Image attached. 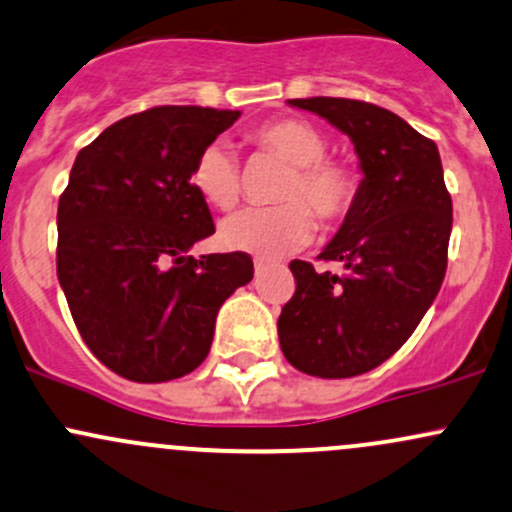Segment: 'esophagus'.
Listing matches in <instances>:
<instances>
[{
	"label": "esophagus",
	"mask_w": 512,
	"mask_h": 512,
	"mask_svg": "<svg viewBox=\"0 0 512 512\" xmlns=\"http://www.w3.org/2000/svg\"><path fill=\"white\" fill-rule=\"evenodd\" d=\"M265 270H267V262L265 260H255V272L262 274Z\"/></svg>",
	"instance_id": "34e87169"
}]
</instances>
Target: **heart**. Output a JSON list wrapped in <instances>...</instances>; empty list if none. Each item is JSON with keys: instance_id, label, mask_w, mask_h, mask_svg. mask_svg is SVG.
Instances as JSON below:
<instances>
[{"instance_id": "heart-1", "label": "heart", "mask_w": 512, "mask_h": 512, "mask_svg": "<svg viewBox=\"0 0 512 512\" xmlns=\"http://www.w3.org/2000/svg\"><path fill=\"white\" fill-rule=\"evenodd\" d=\"M252 142L289 164L279 184V206L245 208L220 225V242L257 257H279L309 240L314 211L319 223L338 225L358 198V176L348 164L328 159L324 134L304 120H272L252 132ZM196 191L220 211L240 201L242 176L235 154L225 144H208L193 164Z\"/></svg>"}]
</instances>
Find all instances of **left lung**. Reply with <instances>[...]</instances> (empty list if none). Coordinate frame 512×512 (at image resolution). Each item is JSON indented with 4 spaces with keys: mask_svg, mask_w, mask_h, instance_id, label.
Returning a JSON list of instances; mask_svg holds the SVG:
<instances>
[{
    "mask_svg": "<svg viewBox=\"0 0 512 512\" xmlns=\"http://www.w3.org/2000/svg\"><path fill=\"white\" fill-rule=\"evenodd\" d=\"M348 134L363 181L316 272L292 260L297 292L277 331L284 358L316 378H353L385 363L439 294L451 235V196L439 149L385 107L348 98L289 100Z\"/></svg>",
    "mask_w": 512,
    "mask_h": 512,
    "instance_id": "1",
    "label": "left lung"
}]
</instances>
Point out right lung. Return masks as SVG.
Wrapping results in <instances>:
<instances>
[{
  "instance_id": "1",
  "label": "right lung",
  "mask_w": 512,
  "mask_h": 512,
  "mask_svg": "<svg viewBox=\"0 0 512 512\" xmlns=\"http://www.w3.org/2000/svg\"><path fill=\"white\" fill-rule=\"evenodd\" d=\"M238 117L152 107L75 157L58 201V282L85 346L122 378L166 383L196 370L218 309L255 274L247 252L188 255L215 233L193 164Z\"/></svg>"
}]
</instances>
